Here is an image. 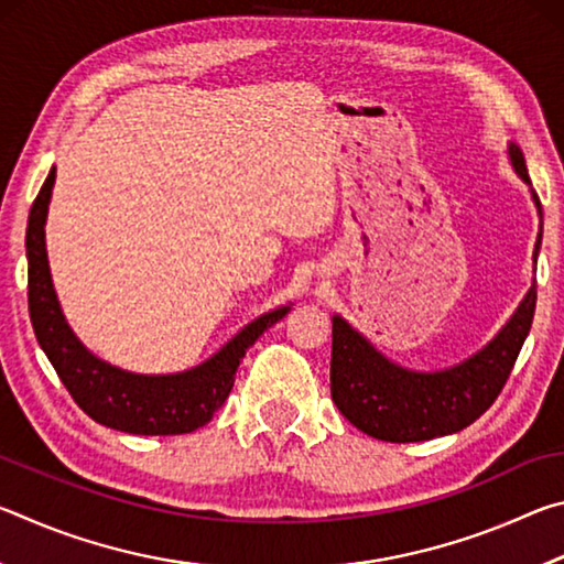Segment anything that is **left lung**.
<instances>
[{
	"label": "left lung",
	"instance_id": "obj_1",
	"mask_svg": "<svg viewBox=\"0 0 564 564\" xmlns=\"http://www.w3.org/2000/svg\"><path fill=\"white\" fill-rule=\"evenodd\" d=\"M508 159L540 216L532 263L542 246V206L530 184L522 149L508 141ZM534 279L510 321L473 356L443 370H413L383 356L343 316H333L330 395L343 417L370 437L386 443H420L453 435L475 423L508 380L534 316Z\"/></svg>",
	"mask_w": 564,
	"mask_h": 564
}]
</instances>
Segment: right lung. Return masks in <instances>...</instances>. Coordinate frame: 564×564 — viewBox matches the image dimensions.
<instances>
[{"label": "right lung", "mask_w": 564, "mask_h": 564, "mask_svg": "<svg viewBox=\"0 0 564 564\" xmlns=\"http://www.w3.org/2000/svg\"><path fill=\"white\" fill-rule=\"evenodd\" d=\"M56 169L52 166L26 221V263H30V318L34 336L69 390L74 403L97 423L133 435H181L206 425L226 403L246 350L279 323L291 305H279L253 318L212 358L181 373H131L111 366L76 338L56 299L46 259V214H50Z\"/></svg>", "instance_id": "obj_1"}]
</instances>
